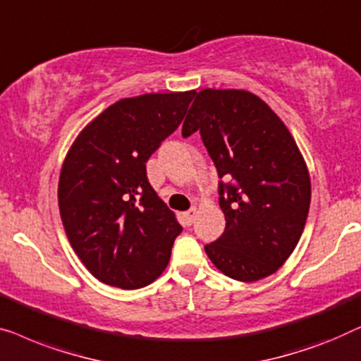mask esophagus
<instances>
[{
  "instance_id": "34e87169",
  "label": "esophagus",
  "mask_w": 361,
  "mask_h": 361,
  "mask_svg": "<svg viewBox=\"0 0 361 361\" xmlns=\"http://www.w3.org/2000/svg\"><path fill=\"white\" fill-rule=\"evenodd\" d=\"M196 212H197V207H191L190 211L183 212V217H185L188 226L192 224V221H195V217H196Z\"/></svg>"
}]
</instances>
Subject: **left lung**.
<instances>
[{"mask_svg": "<svg viewBox=\"0 0 361 361\" xmlns=\"http://www.w3.org/2000/svg\"><path fill=\"white\" fill-rule=\"evenodd\" d=\"M200 130L214 161L224 233L204 247L232 280L273 275L296 248L311 204V178L296 140L265 101L245 90L196 93L183 137Z\"/></svg>", "mask_w": 361, "mask_h": 361, "instance_id": "obj_1", "label": "left lung"}]
</instances>
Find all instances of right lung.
Instances as JSON below:
<instances>
[{
    "label": "right lung",
    "instance_id": "obj_1",
    "mask_svg": "<svg viewBox=\"0 0 361 361\" xmlns=\"http://www.w3.org/2000/svg\"><path fill=\"white\" fill-rule=\"evenodd\" d=\"M195 90L111 104L65 157L59 207L70 245L96 280L123 289L154 283L181 232L147 180L145 164L185 118Z\"/></svg>",
    "mask_w": 361,
    "mask_h": 361
}]
</instances>
